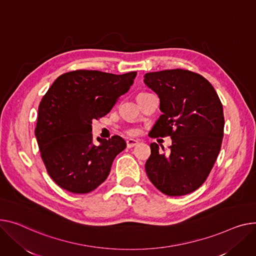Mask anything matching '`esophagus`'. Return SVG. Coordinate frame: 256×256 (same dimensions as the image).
<instances>
[{"label":"esophagus","mask_w":256,"mask_h":256,"mask_svg":"<svg viewBox=\"0 0 256 256\" xmlns=\"http://www.w3.org/2000/svg\"><path fill=\"white\" fill-rule=\"evenodd\" d=\"M139 143L138 140H134V139H128L126 140V146L128 148H132L134 147L136 145H137Z\"/></svg>","instance_id":"1"}]
</instances>
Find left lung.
Returning a JSON list of instances; mask_svg holds the SVG:
<instances>
[{
    "label": "left lung",
    "mask_w": 256,
    "mask_h": 256,
    "mask_svg": "<svg viewBox=\"0 0 256 256\" xmlns=\"http://www.w3.org/2000/svg\"><path fill=\"white\" fill-rule=\"evenodd\" d=\"M144 83L160 98L162 114L149 132L152 138L171 136L166 153L151 143L146 174L170 196L188 194L206 181L224 138L222 104L212 84L200 74L182 70L147 73Z\"/></svg>",
    "instance_id": "8db88e82"
}]
</instances>
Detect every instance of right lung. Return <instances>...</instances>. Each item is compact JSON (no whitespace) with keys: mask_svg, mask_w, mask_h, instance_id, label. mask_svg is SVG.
<instances>
[{"mask_svg":"<svg viewBox=\"0 0 256 256\" xmlns=\"http://www.w3.org/2000/svg\"><path fill=\"white\" fill-rule=\"evenodd\" d=\"M137 72L115 75L77 70L56 78L42 98L35 130L47 172L60 187L88 194L103 183L126 141L92 139V119L107 115L128 92Z\"/></svg>","mask_w":256,"mask_h":256,"instance_id":"right-lung-1","label":"right lung"}]
</instances>
